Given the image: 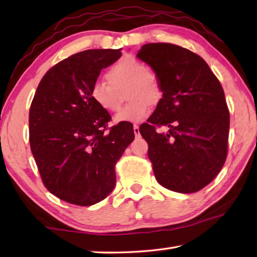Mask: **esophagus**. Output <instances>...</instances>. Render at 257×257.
<instances>
[{
  "label": "esophagus",
  "mask_w": 257,
  "mask_h": 257,
  "mask_svg": "<svg viewBox=\"0 0 257 257\" xmlns=\"http://www.w3.org/2000/svg\"><path fill=\"white\" fill-rule=\"evenodd\" d=\"M134 134H135V136H136V137L141 136V133H139V127L137 124L134 125Z\"/></svg>",
  "instance_id": "1"
}]
</instances>
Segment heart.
<instances>
[{
	"label": "heart",
	"instance_id": "heart-1",
	"mask_svg": "<svg viewBox=\"0 0 257 257\" xmlns=\"http://www.w3.org/2000/svg\"><path fill=\"white\" fill-rule=\"evenodd\" d=\"M107 82L96 81L90 87V98L105 112H115L120 105L119 93L125 87L129 101L115 115V122H137L145 119L150 106L163 98V86L159 76L149 70L145 63L132 55L123 56L106 71Z\"/></svg>",
	"mask_w": 257,
	"mask_h": 257
}]
</instances>
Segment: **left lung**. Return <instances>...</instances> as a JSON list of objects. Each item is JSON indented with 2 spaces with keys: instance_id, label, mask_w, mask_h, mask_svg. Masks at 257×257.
Segmentation results:
<instances>
[{
  "instance_id": "obj_1",
  "label": "left lung",
  "mask_w": 257,
  "mask_h": 257,
  "mask_svg": "<svg viewBox=\"0 0 257 257\" xmlns=\"http://www.w3.org/2000/svg\"><path fill=\"white\" fill-rule=\"evenodd\" d=\"M137 58L153 69L163 98L139 133L160 185L196 193L217 176L227 159L230 115L220 81L201 56L169 43L142 46ZM156 126H167L158 133Z\"/></svg>"
}]
</instances>
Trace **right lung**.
Instances as JSON below:
<instances>
[{"instance_id": "right-lung-1", "label": "right lung", "mask_w": 257, "mask_h": 257, "mask_svg": "<svg viewBox=\"0 0 257 257\" xmlns=\"http://www.w3.org/2000/svg\"><path fill=\"white\" fill-rule=\"evenodd\" d=\"M120 50H87L52 67L29 110V143L44 186L60 199L94 205L115 186V163L134 141L130 122L108 128L111 115L90 98V87Z\"/></svg>"}]
</instances>
